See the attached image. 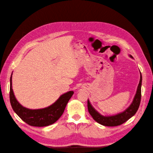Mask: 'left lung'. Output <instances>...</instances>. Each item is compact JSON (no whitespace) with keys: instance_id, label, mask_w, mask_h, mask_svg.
<instances>
[{"instance_id":"left-lung-1","label":"left lung","mask_w":153,"mask_h":153,"mask_svg":"<svg viewBox=\"0 0 153 153\" xmlns=\"http://www.w3.org/2000/svg\"><path fill=\"white\" fill-rule=\"evenodd\" d=\"M129 57L133 58L131 55H129ZM141 84H142V76L140 72V80L137 86L136 93L133 99L132 102L128 108L123 112L111 116H103L97 111L91 104L89 100H87V108L89 114L93 117V118L100 124L105 126H117L122 124L127 120L134 116L140 105L141 97Z\"/></svg>"}]
</instances>
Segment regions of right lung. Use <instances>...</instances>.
<instances>
[{
    "label": "right lung",
    "mask_w": 153,
    "mask_h": 153,
    "mask_svg": "<svg viewBox=\"0 0 153 153\" xmlns=\"http://www.w3.org/2000/svg\"><path fill=\"white\" fill-rule=\"evenodd\" d=\"M10 87V100L13 110L23 121L27 124L35 127H44L53 124L60 118L65 108L72 97L74 91H70L64 93L53 105L40 109H30L23 106L14 95L12 86V76Z\"/></svg>",
    "instance_id": "obj_1"
}]
</instances>
